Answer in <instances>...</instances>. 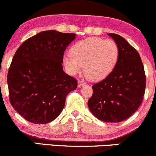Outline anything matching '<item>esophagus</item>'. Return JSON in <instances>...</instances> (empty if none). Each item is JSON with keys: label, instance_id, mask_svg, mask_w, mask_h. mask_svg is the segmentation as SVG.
Listing matches in <instances>:
<instances>
[{"label": "esophagus", "instance_id": "obj_1", "mask_svg": "<svg viewBox=\"0 0 156 156\" xmlns=\"http://www.w3.org/2000/svg\"><path fill=\"white\" fill-rule=\"evenodd\" d=\"M86 83L83 81H81V80H78V87H82L83 85H85Z\"/></svg>", "mask_w": 156, "mask_h": 156}]
</instances>
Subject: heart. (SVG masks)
Wrapping results in <instances>:
<instances>
[{
  "instance_id": "obj_1",
  "label": "heart",
  "mask_w": 156,
  "mask_h": 156,
  "mask_svg": "<svg viewBox=\"0 0 156 156\" xmlns=\"http://www.w3.org/2000/svg\"><path fill=\"white\" fill-rule=\"evenodd\" d=\"M71 55L63 58V64L70 74L80 73L84 66L85 75L92 81L107 77L116 66L119 49L115 41L97 37H89L75 43Z\"/></svg>"
}]
</instances>
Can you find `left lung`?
Listing matches in <instances>:
<instances>
[{
	"mask_svg": "<svg viewBox=\"0 0 156 156\" xmlns=\"http://www.w3.org/2000/svg\"><path fill=\"white\" fill-rule=\"evenodd\" d=\"M119 49L113 71L92 86L88 106L92 115L105 122L117 123L132 116L143 101L146 75L140 55L123 37L108 33Z\"/></svg>",
	"mask_w": 156,
	"mask_h": 156,
	"instance_id": "1",
	"label": "left lung"
}]
</instances>
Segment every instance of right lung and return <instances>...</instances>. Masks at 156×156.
Listing matches in <instances>:
<instances>
[{
    "mask_svg": "<svg viewBox=\"0 0 156 156\" xmlns=\"http://www.w3.org/2000/svg\"><path fill=\"white\" fill-rule=\"evenodd\" d=\"M74 33L43 31L26 40L16 50L7 74L9 98L13 108L35 124L56 119L66 97L77 80L63 70L64 52Z\"/></svg>",
    "mask_w": 156,
    "mask_h": 156,
    "instance_id": "obj_1",
    "label": "right lung"
}]
</instances>
